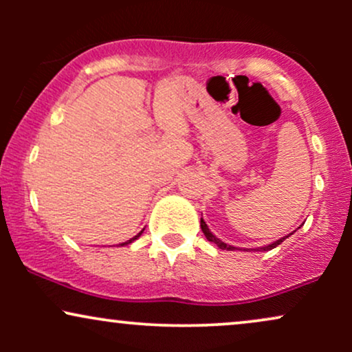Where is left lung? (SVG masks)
Listing matches in <instances>:
<instances>
[{
	"label": "left lung",
	"instance_id": "obj_1",
	"mask_svg": "<svg viewBox=\"0 0 352 352\" xmlns=\"http://www.w3.org/2000/svg\"><path fill=\"white\" fill-rule=\"evenodd\" d=\"M200 227H201V232H204L205 238H207L208 241H212V243H215L220 250H228V252H233V250H236L235 246L223 243V241H221L220 238H217L215 235H213V233L210 232V228L207 227V223H205V221H204V218H200ZM289 235H293V233H289ZM289 235H288V236H289ZM288 236H283V238H280V240L274 241V243H270V245H266V246H261V248H253V250H254V252H268V250L276 248V246L280 245L281 241H285Z\"/></svg>",
	"mask_w": 352,
	"mask_h": 352
}]
</instances>
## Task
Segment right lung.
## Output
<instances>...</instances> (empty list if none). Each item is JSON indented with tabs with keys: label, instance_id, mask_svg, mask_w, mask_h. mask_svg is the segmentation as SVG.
Instances as JSON below:
<instances>
[{
	"label": "right lung",
	"instance_id": "1",
	"mask_svg": "<svg viewBox=\"0 0 352 352\" xmlns=\"http://www.w3.org/2000/svg\"><path fill=\"white\" fill-rule=\"evenodd\" d=\"M142 232H144V230H142ZM142 232H140V233H137V235H135L134 238H131V240H127V241H125V243H120V246H124V245H129V243H132V241H135L137 238H139L140 235H142Z\"/></svg>",
	"mask_w": 352,
	"mask_h": 352
}]
</instances>
